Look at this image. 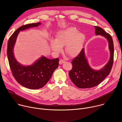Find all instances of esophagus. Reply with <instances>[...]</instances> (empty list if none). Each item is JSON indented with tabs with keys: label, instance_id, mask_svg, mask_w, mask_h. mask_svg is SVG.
I'll return each instance as SVG.
<instances>
[{
	"label": "esophagus",
	"instance_id": "obj_1",
	"mask_svg": "<svg viewBox=\"0 0 122 122\" xmlns=\"http://www.w3.org/2000/svg\"><path fill=\"white\" fill-rule=\"evenodd\" d=\"M65 62V60H64L63 59H60L59 61V64H62V63Z\"/></svg>",
	"mask_w": 122,
	"mask_h": 122
}]
</instances>
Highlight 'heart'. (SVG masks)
Returning a JSON list of instances; mask_svg holds the SVG:
<instances>
[{"label":"heart","mask_w":122,"mask_h":122,"mask_svg":"<svg viewBox=\"0 0 122 122\" xmlns=\"http://www.w3.org/2000/svg\"><path fill=\"white\" fill-rule=\"evenodd\" d=\"M86 39L85 35L79 33L76 27H70L57 33L56 39L50 41V46L55 53L61 52L63 46L66 45L65 50L70 56L77 55L81 51Z\"/></svg>","instance_id":"heart-1"}]
</instances>
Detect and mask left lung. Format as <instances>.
<instances>
[{
  "instance_id": "left-lung-1",
  "label": "left lung",
  "mask_w": 122,
  "mask_h": 122,
  "mask_svg": "<svg viewBox=\"0 0 122 122\" xmlns=\"http://www.w3.org/2000/svg\"><path fill=\"white\" fill-rule=\"evenodd\" d=\"M96 35L106 38L109 43L110 52V59L102 69L99 71L92 69L85 57L84 48L79 54L72 60V69L69 71V76L72 82L78 88L85 89L92 88L100 84L109 74L114 59V45L111 36L100 27L95 26Z\"/></svg>"
}]
</instances>
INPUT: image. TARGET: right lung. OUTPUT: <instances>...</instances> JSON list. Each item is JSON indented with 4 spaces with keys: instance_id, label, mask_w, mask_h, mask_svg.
Here are the masks:
<instances>
[{
    "instance_id": "add662e5",
    "label": "right lung",
    "mask_w": 122,
    "mask_h": 122,
    "mask_svg": "<svg viewBox=\"0 0 122 122\" xmlns=\"http://www.w3.org/2000/svg\"><path fill=\"white\" fill-rule=\"evenodd\" d=\"M40 22L23 25L16 30L9 38L7 46V57L12 75L17 81L30 89H38L44 87L51 78L53 72L59 66V59H49L43 56L31 66H24L15 60L13 48L20 31L36 27Z\"/></svg>"
}]
</instances>
